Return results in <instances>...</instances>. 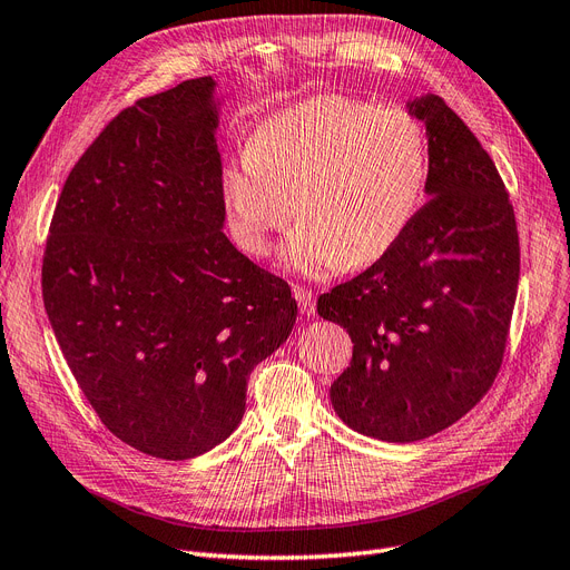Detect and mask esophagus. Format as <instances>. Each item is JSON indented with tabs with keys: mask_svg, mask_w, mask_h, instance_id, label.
<instances>
[{
	"mask_svg": "<svg viewBox=\"0 0 570 570\" xmlns=\"http://www.w3.org/2000/svg\"><path fill=\"white\" fill-rule=\"evenodd\" d=\"M293 296H296L298 307H301V312L305 314V317H312V314H314V296H312V291H307L303 286H296V288H293Z\"/></svg>",
	"mask_w": 570,
	"mask_h": 570,
	"instance_id": "obj_1",
	"label": "esophagus"
}]
</instances>
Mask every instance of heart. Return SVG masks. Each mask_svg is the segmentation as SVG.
Wrapping results in <instances>:
<instances>
[{"label":"heart","instance_id":"1","mask_svg":"<svg viewBox=\"0 0 570 570\" xmlns=\"http://www.w3.org/2000/svg\"><path fill=\"white\" fill-rule=\"evenodd\" d=\"M425 183V131L409 110L326 94L253 131L246 157L223 174V199L250 256H265L298 204L303 220L282 265L320 279L387 256L415 220Z\"/></svg>","mask_w":570,"mask_h":570}]
</instances>
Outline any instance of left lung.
Masks as SVG:
<instances>
[{
  "label": "left lung",
  "instance_id": "1",
  "mask_svg": "<svg viewBox=\"0 0 570 570\" xmlns=\"http://www.w3.org/2000/svg\"><path fill=\"white\" fill-rule=\"evenodd\" d=\"M428 131V204L396 246L320 296L352 362L331 404L354 432L409 444L451 428L489 392L519 286L510 195L489 153L434 94L406 102Z\"/></svg>",
  "mask_w": 570,
  "mask_h": 570
}]
</instances>
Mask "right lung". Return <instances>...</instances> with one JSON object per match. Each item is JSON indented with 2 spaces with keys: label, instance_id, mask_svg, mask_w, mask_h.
<instances>
[{
  "label": "right lung",
  "instance_id": "obj_1",
  "mask_svg": "<svg viewBox=\"0 0 570 570\" xmlns=\"http://www.w3.org/2000/svg\"><path fill=\"white\" fill-rule=\"evenodd\" d=\"M187 79L121 110L58 197L41 296L83 396L124 444L197 458L242 423L250 371L298 317L225 237L218 100Z\"/></svg>",
  "mask_w": 570,
  "mask_h": 570
}]
</instances>
